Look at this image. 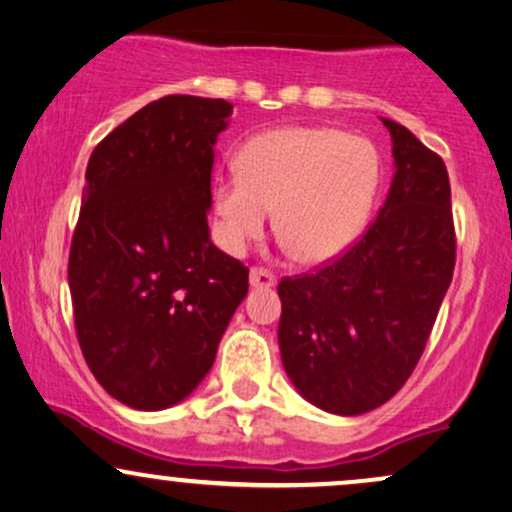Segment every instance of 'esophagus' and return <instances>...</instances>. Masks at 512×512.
I'll return each mask as SVG.
<instances>
[{
    "instance_id": "obj_1",
    "label": "esophagus",
    "mask_w": 512,
    "mask_h": 512,
    "mask_svg": "<svg viewBox=\"0 0 512 512\" xmlns=\"http://www.w3.org/2000/svg\"><path fill=\"white\" fill-rule=\"evenodd\" d=\"M275 273H270L268 268H251L249 273V282L251 287H258V289H270L275 285Z\"/></svg>"
}]
</instances>
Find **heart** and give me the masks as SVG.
Masks as SVG:
<instances>
[{
	"label": "heart",
	"mask_w": 512,
	"mask_h": 512,
	"mask_svg": "<svg viewBox=\"0 0 512 512\" xmlns=\"http://www.w3.org/2000/svg\"><path fill=\"white\" fill-rule=\"evenodd\" d=\"M237 168L213 187L220 244L242 254L266 232L275 208V232L308 266L349 249L380 185L375 144L313 125L258 132L244 142Z\"/></svg>",
	"instance_id": "b5f03b06"
}]
</instances>
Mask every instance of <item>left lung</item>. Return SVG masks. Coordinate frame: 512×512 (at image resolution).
<instances>
[{
	"label": "left lung",
	"instance_id": "left-lung-1",
	"mask_svg": "<svg viewBox=\"0 0 512 512\" xmlns=\"http://www.w3.org/2000/svg\"><path fill=\"white\" fill-rule=\"evenodd\" d=\"M396 175L368 230L332 261L282 277V365L301 396L337 415L382 406L418 365L456 268L444 161L382 118Z\"/></svg>",
	"mask_w": 512,
	"mask_h": 512
}]
</instances>
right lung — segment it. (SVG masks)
I'll return each mask as SVG.
<instances>
[{"mask_svg": "<svg viewBox=\"0 0 512 512\" xmlns=\"http://www.w3.org/2000/svg\"><path fill=\"white\" fill-rule=\"evenodd\" d=\"M232 104L168 94L109 132L87 163L68 287L97 382L137 410L192 394L249 292L208 239L213 144Z\"/></svg>", "mask_w": 512, "mask_h": 512, "instance_id": "obj_1", "label": "right lung"}]
</instances>
